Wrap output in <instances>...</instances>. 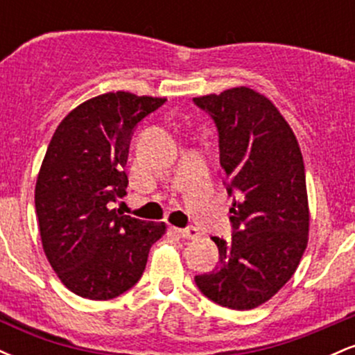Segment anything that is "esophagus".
<instances>
[{
    "mask_svg": "<svg viewBox=\"0 0 355 355\" xmlns=\"http://www.w3.org/2000/svg\"><path fill=\"white\" fill-rule=\"evenodd\" d=\"M178 234L182 235L183 239H197L198 237V230L195 227H187V229H178Z\"/></svg>",
    "mask_w": 355,
    "mask_h": 355,
    "instance_id": "esophagus-1",
    "label": "esophagus"
}]
</instances>
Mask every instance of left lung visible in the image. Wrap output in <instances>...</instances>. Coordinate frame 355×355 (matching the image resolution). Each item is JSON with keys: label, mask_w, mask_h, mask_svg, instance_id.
I'll return each instance as SVG.
<instances>
[{"label": "left lung", "mask_w": 355, "mask_h": 355, "mask_svg": "<svg viewBox=\"0 0 355 355\" xmlns=\"http://www.w3.org/2000/svg\"><path fill=\"white\" fill-rule=\"evenodd\" d=\"M215 121L229 195L232 239L211 237L220 266L195 275L215 304L248 311L294 275L309 240V203L300 146L270 100L247 87L193 98Z\"/></svg>", "instance_id": "obj_1"}]
</instances>
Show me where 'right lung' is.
Segmentation results:
<instances>
[{
	"instance_id": "1",
	"label": "right lung",
	"mask_w": 355,
	"mask_h": 355,
	"mask_svg": "<svg viewBox=\"0 0 355 355\" xmlns=\"http://www.w3.org/2000/svg\"><path fill=\"white\" fill-rule=\"evenodd\" d=\"M165 98L105 93L68 113L40 168L35 207L48 262L73 294L115 299L144 274L164 222L113 209L128 187L125 165L137 125Z\"/></svg>"
}]
</instances>
